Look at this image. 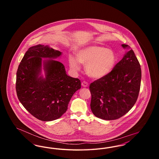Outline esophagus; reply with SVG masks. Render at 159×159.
I'll use <instances>...</instances> for the list:
<instances>
[{
	"label": "esophagus",
	"instance_id": "obj_1",
	"mask_svg": "<svg viewBox=\"0 0 159 159\" xmlns=\"http://www.w3.org/2000/svg\"><path fill=\"white\" fill-rule=\"evenodd\" d=\"M82 85L83 86V87L86 88V87H88L89 86V84H88V82H86L85 81H83V82L82 83Z\"/></svg>",
	"mask_w": 159,
	"mask_h": 159
}]
</instances>
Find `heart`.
<instances>
[{"mask_svg":"<svg viewBox=\"0 0 159 159\" xmlns=\"http://www.w3.org/2000/svg\"><path fill=\"white\" fill-rule=\"evenodd\" d=\"M77 59L69 58L70 67L74 71L80 69V64L85 66L86 74L93 79H101L110 74L116 62L115 53L111 49L99 46H91L79 50Z\"/></svg>","mask_w":159,"mask_h":159,"instance_id":"heart-1","label":"heart"}]
</instances>
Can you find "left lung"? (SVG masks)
Segmentation results:
<instances>
[{"label": "left lung", "instance_id": "1", "mask_svg": "<svg viewBox=\"0 0 159 159\" xmlns=\"http://www.w3.org/2000/svg\"><path fill=\"white\" fill-rule=\"evenodd\" d=\"M127 51L107 76L91 83V108L101 119L111 120L127 113L136 102L140 90L141 69L134 51Z\"/></svg>", "mask_w": 159, "mask_h": 159}]
</instances>
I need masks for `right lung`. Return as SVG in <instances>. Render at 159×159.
<instances>
[{
	"label": "right lung",
	"instance_id": "1",
	"mask_svg": "<svg viewBox=\"0 0 159 159\" xmlns=\"http://www.w3.org/2000/svg\"><path fill=\"white\" fill-rule=\"evenodd\" d=\"M61 55L49 46H31L16 71L18 98L31 115L42 121L61 117L67 110L73 94L81 88L80 80L68 76L64 66L55 60ZM42 69L45 76L41 75Z\"/></svg>",
	"mask_w": 159,
	"mask_h": 159
}]
</instances>
